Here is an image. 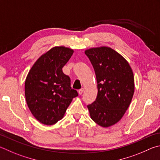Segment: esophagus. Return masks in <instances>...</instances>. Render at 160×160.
<instances>
[{"mask_svg": "<svg viewBox=\"0 0 160 160\" xmlns=\"http://www.w3.org/2000/svg\"><path fill=\"white\" fill-rule=\"evenodd\" d=\"M83 91H84V89H83V88L79 89V90H78V93H79V95H82L83 93Z\"/></svg>", "mask_w": 160, "mask_h": 160, "instance_id": "1", "label": "esophagus"}]
</instances>
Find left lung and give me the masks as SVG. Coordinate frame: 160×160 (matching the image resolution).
I'll list each match as a JSON object with an SVG mask.
<instances>
[{
	"label": "left lung",
	"instance_id": "8db88e82",
	"mask_svg": "<svg viewBox=\"0 0 160 160\" xmlns=\"http://www.w3.org/2000/svg\"><path fill=\"white\" fill-rule=\"evenodd\" d=\"M93 65L98 96L87 107L93 121L102 127L118 122L129 107L134 93L133 73L127 60L110 47L85 50Z\"/></svg>",
	"mask_w": 160,
	"mask_h": 160
}]
</instances>
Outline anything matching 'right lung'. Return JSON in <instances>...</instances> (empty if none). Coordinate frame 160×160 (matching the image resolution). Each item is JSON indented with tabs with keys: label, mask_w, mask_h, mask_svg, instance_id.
I'll return each mask as SVG.
<instances>
[{
	"label": "right lung",
	"mask_w": 160,
	"mask_h": 160,
	"mask_svg": "<svg viewBox=\"0 0 160 160\" xmlns=\"http://www.w3.org/2000/svg\"><path fill=\"white\" fill-rule=\"evenodd\" d=\"M74 50L55 46L42 55L28 73L25 80V98L33 116L46 125L62 119L74 98L70 78L62 72Z\"/></svg>",
	"instance_id": "obj_1"
}]
</instances>
